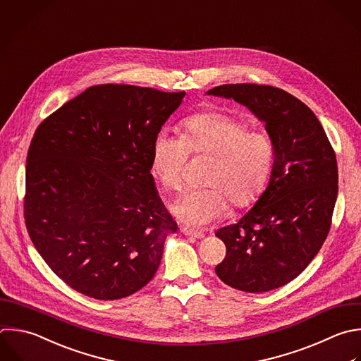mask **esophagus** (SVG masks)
<instances>
[{"label":"esophagus","mask_w":361,"mask_h":361,"mask_svg":"<svg viewBox=\"0 0 361 361\" xmlns=\"http://www.w3.org/2000/svg\"><path fill=\"white\" fill-rule=\"evenodd\" d=\"M180 231L185 234V235H189V237H195V238H203L204 234L202 231H197V230H193L190 227H186V226H182L180 227Z\"/></svg>","instance_id":"esophagus-1"}]
</instances>
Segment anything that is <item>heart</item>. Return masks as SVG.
<instances>
[{
	"label": "heart",
	"mask_w": 361,
	"mask_h": 361,
	"mask_svg": "<svg viewBox=\"0 0 361 361\" xmlns=\"http://www.w3.org/2000/svg\"><path fill=\"white\" fill-rule=\"evenodd\" d=\"M182 137L159 130L151 147V169L164 189L178 192L189 154L212 157L206 188L188 190L172 204L185 224L202 227L220 219L228 209L248 207L264 193L274 165L269 135L247 130V123L224 111L206 110L182 121Z\"/></svg>",
	"instance_id": "1"
}]
</instances>
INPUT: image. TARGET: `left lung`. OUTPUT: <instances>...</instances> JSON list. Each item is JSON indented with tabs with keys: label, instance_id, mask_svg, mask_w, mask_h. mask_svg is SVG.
I'll return each instance as SVG.
<instances>
[{
	"label": "left lung",
	"instance_id": "8db88e82",
	"mask_svg": "<svg viewBox=\"0 0 361 361\" xmlns=\"http://www.w3.org/2000/svg\"><path fill=\"white\" fill-rule=\"evenodd\" d=\"M207 94L245 106L274 145L267 189L237 223L219 228L226 258L217 276L244 292H267L295 279L324 243L337 199V162L313 111L265 85H223Z\"/></svg>",
	"mask_w": 361,
	"mask_h": 361
}]
</instances>
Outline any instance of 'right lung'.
I'll list each match as a JSON object with an SVG mask.
<instances>
[{
	"mask_svg": "<svg viewBox=\"0 0 361 361\" xmlns=\"http://www.w3.org/2000/svg\"><path fill=\"white\" fill-rule=\"evenodd\" d=\"M185 94L93 86L37 128L25 224L44 261L75 290L114 300L154 278L178 224L158 196L151 147Z\"/></svg>",
	"mask_w": 361,
	"mask_h": 361,
	"instance_id": "1",
	"label": "right lung"
}]
</instances>
